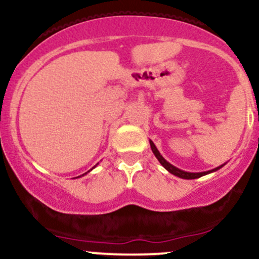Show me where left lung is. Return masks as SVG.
<instances>
[{"label": "left lung", "mask_w": 259, "mask_h": 259, "mask_svg": "<svg viewBox=\"0 0 259 259\" xmlns=\"http://www.w3.org/2000/svg\"><path fill=\"white\" fill-rule=\"evenodd\" d=\"M150 146H151V150H152L153 155L156 156V158H157L158 161H160L161 165L163 166V167L166 168V170L168 171L170 174H172V175L178 176V178H181V179H186V180H191V179H198V178H201V176L204 175H208V174H211V172H215L217 170H219V168H222L223 166L225 165H220L218 166V167L213 168V170H209V171H203V172H188V171H184V170H180V168H178L176 166L171 165L168 161H166L165 158L162 157V155L160 153V151L157 150V147L155 146V143L152 142V141L150 140Z\"/></svg>", "instance_id": "left-lung-1"}]
</instances>
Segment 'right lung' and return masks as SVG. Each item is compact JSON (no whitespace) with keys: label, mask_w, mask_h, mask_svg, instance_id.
Here are the masks:
<instances>
[{"label":"right lung","mask_w":259,"mask_h":259,"mask_svg":"<svg viewBox=\"0 0 259 259\" xmlns=\"http://www.w3.org/2000/svg\"><path fill=\"white\" fill-rule=\"evenodd\" d=\"M97 165H98V163H97ZM97 165H96V166H97ZM96 166H94V167H96ZM94 167H93V168H94ZM93 168H91V170H89V171H92V170H93ZM89 171H88V172H89ZM85 174H87V172H85ZM85 174H83V175H81V176H84V175H85ZM78 178H80V176H78Z\"/></svg>","instance_id":"right-lung-1"}]
</instances>
